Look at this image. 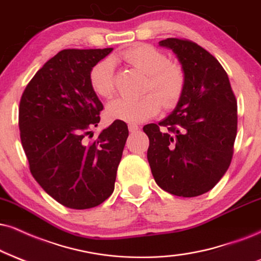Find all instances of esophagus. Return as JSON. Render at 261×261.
I'll list each match as a JSON object with an SVG mask.
<instances>
[{
  "mask_svg": "<svg viewBox=\"0 0 261 261\" xmlns=\"http://www.w3.org/2000/svg\"><path fill=\"white\" fill-rule=\"evenodd\" d=\"M128 129H129L130 133H134V132H137L138 129H139V125L130 123V124H128Z\"/></svg>",
  "mask_w": 261,
  "mask_h": 261,
  "instance_id": "34e87169",
  "label": "esophagus"
}]
</instances>
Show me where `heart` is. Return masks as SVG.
Segmentation results:
<instances>
[{
    "instance_id": "heart-1",
    "label": "heart",
    "mask_w": 261,
    "mask_h": 261,
    "mask_svg": "<svg viewBox=\"0 0 261 261\" xmlns=\"http://www.w3.org/2000/svg\"><path fill=\"white\" fill-rule=\"evenodd\" d=\"M121 58L147 75L145 92H153L141 98H117L106 106V115L112 121L140 123L159 114L161 104L173 109L181 98L185 75L178 64L151 44L141 43L122 52ZM92 89L101 98H111L115 93V62L105 58L95 64L89 73Z\"/></svg>"
}]
</instances>
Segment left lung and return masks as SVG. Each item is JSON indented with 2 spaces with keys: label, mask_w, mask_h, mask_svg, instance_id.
I'll return each instance as SVG.
<instances>
[{
  "label": "left lung",
  "mask_w": 261,
  "mask_h": 261,
  "mask_svg": "<svg viewBox=\"0 0 261 261\" xmlns=\"http://www.w3.org/2000/svg\"><path fill=\"white\" fill-rule=\"evenodd\" d=\"M185 75L181 98L168 117L144 125L147 161L157 185L182 197L212 190L229 168L237 133V102L227 73L195 42L160 41Z\"/></svg>",
  "instance_id": "obj_1"
}]
</instances>
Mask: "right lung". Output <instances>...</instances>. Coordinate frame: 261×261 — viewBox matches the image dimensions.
I'll use <instances>...</instances> for the list:
<instances>
[{
  "label": "right lung",
  "instance_id": "add662e5",
  "mask_svg": "<svg viewBox=\"0 0 261 261\" xmlns=\"http://www.w3.org/2000/svg\"><path fill=\"white\" fill-rule=\"evenodd\" d=\"M111 52L112 48L62 50L32 77L20 99L19 129L31 174L67 208L96 207L115 189L127 124L114 121L94 143L85 140L102 110L89 73Z\"/></svg>",
  "mask_w": 261,
  "mask_h": 261
}]
</instances>
